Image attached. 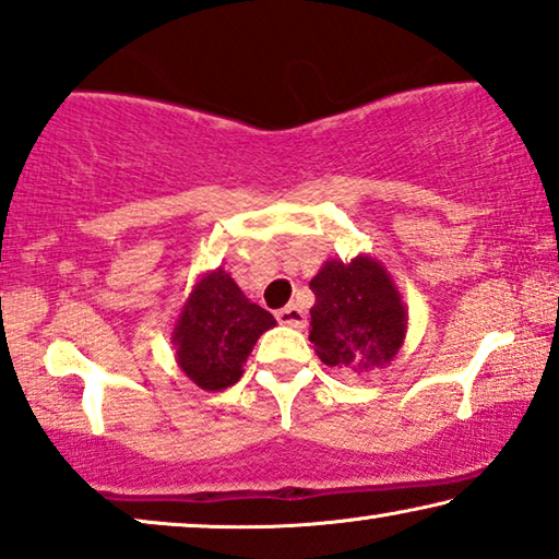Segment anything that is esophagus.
<instances>
[{"instance_id": "obj_1", "label": "esophagus", "mask_w": 559, "mask_h": 559, "mask_svg": "<svg viewBox=\"0 0 559 559\" xmlns=\"http://www.w3.org/2000/svg\"><path fill=\"white\" fill-rule=\"evenodd\" d=\"M276 319L281 321V324H286V326H294V329H301L304 324H306V313L298 309L296 304H288V306H283V309L276 313Z\"/></svg>"}]
</instances>
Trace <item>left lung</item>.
I'll use <instances>...</instances> for the list:
<instances>
[{"mask_svg": "<svg viewBox=\"0 0 559 559\" xmlns=\"http://www.w3.org/2000/svg\"><path fill=\"white\" fill-rule=\"evenodd\" d=\"M309 286L317 296L309 340L326 367L369 372L392 361L405 342L407 311L380 261H326Z\"/></svg>", "mask_w": 559, "mask_h": 559, "instance_id": "obj_1", "label": "left lung"}]
</instances>
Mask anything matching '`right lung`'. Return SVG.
I'll return each instance as SVG.
<instances>
[{"label": "right lung", "instance_id": "1", "mask_svg": "<svg viewBox=\"0 0 559 559\" xmlns=\"http://www.w3.org/2000/svg\"><path fill=\"white\" fill-rule=\"evenodd\" d=\"M276 319L242 294L230 273L215 269L194 283L182 306L171 344L182 372L207 392L230 388L242 377V365L258 336Z\"/></svg>", "mask_w": 559, "mask_h": 559}]
</instances>
